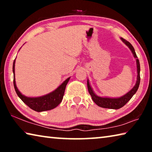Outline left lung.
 Segmentation results:
<instances>
[{
    "label": "left lung",
    "instance_id": "left-lung-1",
    "mask_svg": "<svg viewBox=\"0 0 152 152\" xmlns=\"http://www.w3.org/2000/svg\"><path fill=\"white\" fill-rule=\"evenodd\" d=\"M121 39L123 42H124L126 45H127L130 50H132V53H133V56L136 58V62H137V82H136V84L134 87L131 90V91L120 98H117V99H111V98H104V97H100L96 96V94L94 93L93 91H92V88L90 86L88 80L87 81V86H88V90L89 92V94H91L92 97V99L93 101L96 103L98 106L106 108V109H118L120 108L123 107L127 102L132 99V96L135 94L137 92V89L139 88L140 84V61L137 59V56L136 55V53L135 51L134 48L132 46L131 43L125 40L123 38H121Z\"/></svg>",
    "mask_w": 152,
    "mask_h": 152
}]
</instances>
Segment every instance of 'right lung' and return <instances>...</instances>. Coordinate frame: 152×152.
I'll return each mask as SVG.
<instances>
[{
  "label": "right lung",
  "mask_w": 152,
  "mask_h": 152,
  "mask_svg": "<svg viewBox=\"0 0 152 152\" xmlns=\"http://www.w3.org/2000/svg\"><path fill=\"white\" fill-rule=\"evenodd\" d=\"M15 59L13 61L12 66V72H13V84L15 90L18 96L22 100L24 103L26 104L31 109L37 112L45 111L54 109L60 103L63 99V96L65 92L66 86L70 80V78H67L58 88L51 93L46 94L45 96L35 98L27 97L23 95L17 89L16 84H15Z\"/></svg>",
  "instance_id": "right-lung-1"
}]
</instances>
